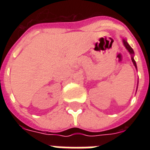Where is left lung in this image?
Here are the masks:
<instances>
[{"label":"left lung","instance_id":"1","mask_svg":"<svg viewBox=\"0 0 150 150\" xmlns=\"http://www.w3.org/2000/svg\"><path fill=\"white\" fill-rule=\"evenodd\" d=\"M123 43H124V45L125 46V47L127 48V50H128V52H129L131 54H134V51H133L132 48L130 46H129V44L127 43V41H126L125 40H123ZM132 61L133 64H134V65L135 66V68H137V67H136V63H135V60H134V58H133V57H132Z\"/></svg>","mask_w":150,"mask_h":150}]
</instances>
